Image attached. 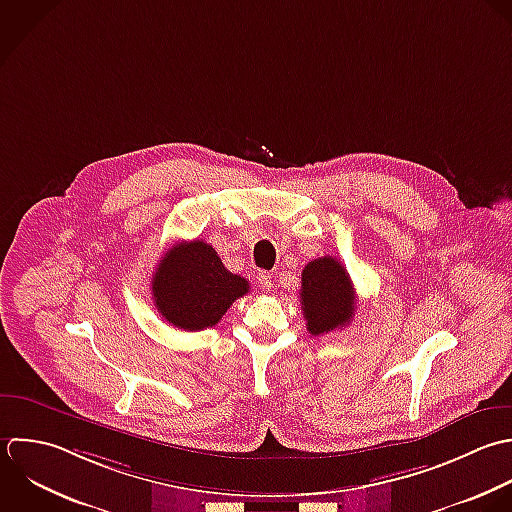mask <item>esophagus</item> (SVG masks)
I'll list each match as a JSON object with an SVG mask.
<instances>
[{
  "label": "esophagus",
  "mask_w": 512,
  "mask_h": 512,
  "mask_svg": "<svg viewBox=\"0 0 512 512\" xmlns=\"http://www.w3.org/2000/svg\"><path fill=\"white\" fill-rule=\"evenodd\" d=\"M257 279H259V287H261L263 291H271V287H273V277H271L267 271H261Z\"/></svg>",
  "instance_id": "1"
}]
</instances>
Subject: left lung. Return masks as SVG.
<instances>
[{
  "mask_svg": "<svg viewBox=\"0 0 512 512\" xmlns=\"http://www.w3.org/2000/svg\"><path fill=\"white\" fill-rule=\"evenodd\" d=\"M299 295L307 331L315 337L349 325L357 309V297L347 269L329 255L305 265Z\"/></svg>",
  "mask_w": 512,
  "mask_h": 512,
  "instance_id": "1",
  "label": "left lung"
}]
</instances>
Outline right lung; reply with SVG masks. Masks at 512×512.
<instances>
[{"mask_svg":"<svg viewBox=\"0 0 512 512\" xmlns=\"http://www.w3.org/2000/svg\"><path fill=\"white\" fill-rule=\"evenodd\" d=\"M159 315L183 331H203L221 321L249 281L233 275L205 241H181L165 251L151 279Z\"/></svg>","mask_w":512,"mask_h":512,"instance_id":"1","label":"right lung"}]
</instances>
